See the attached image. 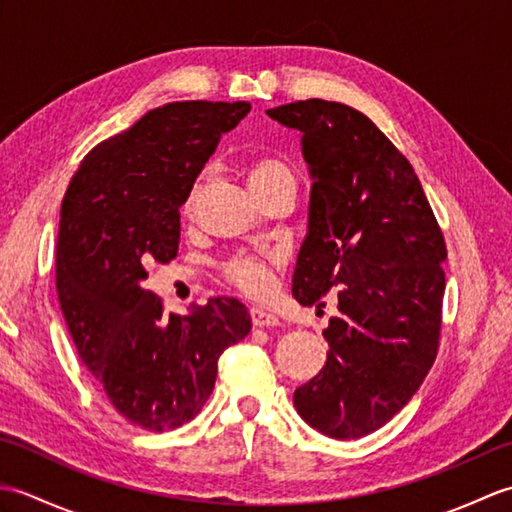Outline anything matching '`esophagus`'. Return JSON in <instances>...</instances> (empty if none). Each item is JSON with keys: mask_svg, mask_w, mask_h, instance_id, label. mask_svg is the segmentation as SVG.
<instances>
[{"mask_svg": "<svg viewBox=\"0 0 512 512\" xmlns=\"http://www.w3.org/2000/svg\"><path fill=\"white\" fill-rule=\"evenodd\" d=\"M250 321H253L255 328H275L279 325V317L273 312H266L264 308H250Z\"/></svg>", "mask_w": 512, "mask_h": 512, "instance_id": "esophagus-1", "label": "esophagus"}]
</instances>
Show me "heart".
I'll return each mask as SVG.
<instances>
[{"label": "heart", "mask_w": 512, "mask_h": 512, "mask_svg": "<svg viewBox=\"0 0 512 512\" xmlns=\"http://www.w3.org/2000/svg\"><path fill=\"white\" fill-rule=\"evenodd\" d=\"M286 180H295V173L286 165L284 160L273 158V156H264L250 162L248 167V184L253 189L255 195L264 193L268 189H273L275 184L286 182ZM195 198V189L189 195L187 204H184V211H191V204ZM270 259L262 257H253V255H237L233 259H228L224 266V273L231 284L237 288H242L248 295H266L273 286V275H270Z\"/></svg>", "instance_id": "b5f03b06"}]
</instances>
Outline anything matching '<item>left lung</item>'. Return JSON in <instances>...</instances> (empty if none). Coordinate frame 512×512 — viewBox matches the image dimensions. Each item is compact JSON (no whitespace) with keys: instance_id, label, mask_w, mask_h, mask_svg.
I'll return each instance as SVG.
<instances>
[{"instance_id":"left-lung-1","label":"left lung","mask_w":512,"mask_h":512,"mask_svg":"<svg viewBox=\"0 0 512 512\" xmlns=\"http://www.w3.org/2000/svg\"><path fill=\"white\" fill-rule=\"evenodd\" d=\"M266 114L299 129L314 180L292 297L312 306L339 290V317L323 330L328 361L297 387L295 407L323 436L363 438L436 361L447 246L409 160L365 114L321 99Z\"/></svg>"}]
</instances>
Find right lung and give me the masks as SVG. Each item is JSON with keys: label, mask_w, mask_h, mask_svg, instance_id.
<instances>
[{"label": "right lung", "mask_w": 512, "mask_h": 512, "mask_svg": "<svg viewBox=\"0 0 512 512\" xmlns=\"http://www.w3.org/2000/svg\"><path fill=\"white\" fill-rule=\"evenodd\" d=\"M246 101L167 103L83 158L61 202L57 292L83 365L125 420L169 431L209 400L217 358L250 332L233 297L167 314L140 286L178 255L180 206Z\"/></svg>", "instance_id": "obj_1"}]
</instances>
